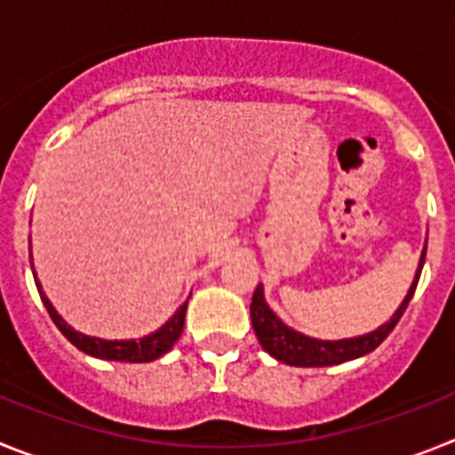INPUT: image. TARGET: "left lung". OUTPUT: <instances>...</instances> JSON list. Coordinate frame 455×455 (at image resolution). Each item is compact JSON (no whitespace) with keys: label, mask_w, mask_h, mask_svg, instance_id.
<instances>
[{"label":"left lung","mask_w":455,"mask_h":455,"mask_svg":"<svg viewBox=\"0 0 455 455\" xmlns=\"http://www.w3.org/2000/svg\"><path fill=\"white\" fill-rule=\"evenodd\" d=\"M424 257L426 248L424 252H421L419 271H417L415 275V283L410 287L408 296H405V300L401 303V307L394 312L392 319L385 325H380L378 331L363 337H355V339L321 341L291 331V328L277 319L271 309H268V305L264 303V289L262 284H259V287L255 289V293H252L251 303V319L257 339H259L264 351L271 353V355L275 357V360H280V363L291 364V367H331V364H339L347 363V360H355V357L367 355V353H371L373 348H378L385 339H387L389 332L394 331V325L399 323V319L403 316L410 299L415 296L421 267H424Z\"/></svg>","instance_id":"obj_1"}]
</instances>
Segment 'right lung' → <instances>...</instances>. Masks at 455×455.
I'll return each instance as SVG.
<instances>
[{
    "instance_id": "right-lung-1",
    "label": "right lung",
    "mask_w": 455,
    "mask_h": 455,
    "mask_svg": "<svg viewBox=\"0 0 455 455\" xmlns=\"http://www.w3.org/2000/svg\"><path fill=\"white\" fill-rule=\"evenodd\" d=\"M36 287L40 291V299L45 303L47 312H50L52 321L56 323V328L68 337V339L79 348V351L88 353V355L102 357V360H120V363H152L156 357H162L164 353H168L172 348V344L180 339L184 331V316H187V303L180 305V309L172 315V319L168 321L164 328H159L152 335L143 337V339H130V341H107L98 339V337H88L82 335V332L72 331L70 325L56 315L54 305L50 303L43 289H40L38 277H36Z\"/></svg>"
}]
</instances>
